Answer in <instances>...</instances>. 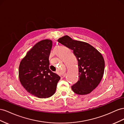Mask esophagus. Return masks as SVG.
Here are the masks:
<instances>
[{"instance_id":"obj_1","label":"esophagus","mask_w":124,"mask_h":124,"mask_svg":"<svg viewBox=\"0 0 124 124\" xmlns=\"http://www.w3.org/2000/svg\"><path fill=\"white\" fill-rule=\"evenodd\" d=\"M65 75H66V74L65 73V74H62V75H61V77L63 78V77H64L65 76Z\"/></svg>"}]
</instances>
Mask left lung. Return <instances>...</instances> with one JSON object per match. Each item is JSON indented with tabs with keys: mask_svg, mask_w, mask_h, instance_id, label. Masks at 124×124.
<instances>
[{
	"mask_svg": "<svg viewBox=\"0 0 124 124\" xmlns=\"http://www.w3.org/2000/svg\"><path fill=\"white\" fill-rule=\"evenodd\" d=\"M58 41L73 51L78 61L79 79L72 86L77 94H89L96 88L103 77L105 62L102 54L87 42L74 40L68 35Z\"/></svg>",
	"mask_w": 124,
	"mask_h": 124,
	"instance_id": "1",
	"label": "left lung"
}]
</instances>
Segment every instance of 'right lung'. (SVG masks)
<instances>
[{
	"instance_id": "add662e5",
	"label": "right lung",
	"mask_w": 124,
	"mask_h": 124,
	"mask_svg": "<svg viewBox=\"0 0 124 124\" xmlns=\"http://www.w3.org/2000/svg\"><path fill=\"white\" fill-rule=\"evenodd\" d=\"M52 46L51 40L38 42L21 60L19 77L28 93L39 98L54 94L60 77L49 69V57Z\"/></svg>"
}]
</instances>
